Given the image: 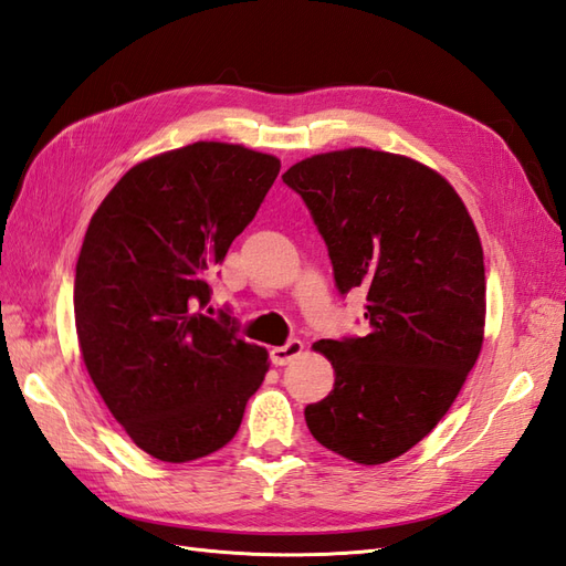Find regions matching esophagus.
I'll return each instance as SVG.
<instances>
[{
  "label": "esophagus",
  "instance_id": "1",
  "mask_svg": "<svg viewBox=\"0 0 566 566\" xmlns=\"http://www.w3.org/2000/svg\"><path fill=\"white\" fill-rule=\"evenodd\" d=\"M301 352H303V342L301 339H289L282 346H274V349L270 352V360L274 366H286V364H292L296 356H301Z\"/></svg>",
  "mask_w": 566,
  "mask_h": 566
}]
</instances>
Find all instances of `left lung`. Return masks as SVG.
I'll use <instances>...</instances> for the list:
<instances>
[{
    "instance_id": "1",
    "label": "left lung",
    "mask_w": 566,
    "mask_h": 566,
    "mask_svg": "<svg viewBox=\"0 0 566 566\" xmlns=\"http://www.w3.org/2000/svg\"><path fill=\"white\" fill-rule=\"evenodd\" d=\"M325 239L339 294L366 292V337L321 339L335 389L313 438L356 463L409 452L440 423L483 346L485 268L473 220L438 171L349 148L284 171Z\"/></svg>"
}]
</instances>
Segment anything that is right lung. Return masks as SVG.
Instances as JSON below:
<instances>
[{
	"instance_id": "right-lung-1",
	"label": "right lung",
	"mask_w": 566,
	"mask_h": 566,
	"mask_svg": "<svg viewBox=\"0 0 566 566\" xmlns=\"http://www.w3.org/2000/svg\"><path fill=\"white\" fill-rule=\"evenodd\" d=\"M280 159L193 143L128 169L97 208L76 263L83 364L143 452L184 463L234 438L268 352L229 308L200 313L210 272L251 224Z\"/></svg>"
}]
</instances>
